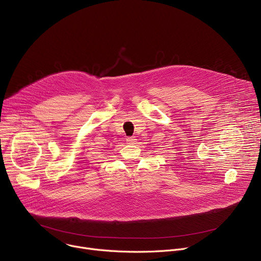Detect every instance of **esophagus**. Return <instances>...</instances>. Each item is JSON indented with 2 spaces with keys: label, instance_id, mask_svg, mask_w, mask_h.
Returning <instances> with one entry per match:
<instances>
[{
  "label": "esophagus",
  "instance_id": "1",
  "mask_svg": "<svg viewBox=\"0 0 261 261\" xmlns=\"http://www.w3.org/2000/svg\"><path fill=\"white\" fill-rule=\"evenodd\" d=\"M136 140L134 136H130V138H127V140H126V142H127V144H130V145H133V144H135L136 143Z\"/></svg>",
  "mask_w": 261,
  "mask_h": 261
}]
</instances>
